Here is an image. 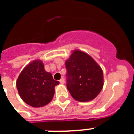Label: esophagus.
<instances>
[{
    "instance_id": "esophagus-1",
    "label": "esophagus",
    "mask_w": 134,
    "mask_h": 134,
    "mask_svg": "<svg viewBox=\"0 0 134 134\" xmlns=\"http://www.w3.org/2000/svg\"><path fill=\"white\" fill-rule=\"evenodd\" d=\"M60 83L61 84L65 83V79H64V78H62V79L60 80Z\"/></svg>"
}]
</instances>
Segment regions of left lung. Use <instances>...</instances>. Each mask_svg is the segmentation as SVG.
<instances>
[{"label": "left lung", "instance_id": "1", "mask_svg": "<svg viewBox=\"0 0 134 134\" xmlns=\"http://www.w3.org/2000/svg\"><path fill=\"white\" fill-rule=\"evenodd\" d=\"M65 67L67 88L74 99L89 102L99 94L104 86L103 71L88 53L74 50L65 62Z\"/></svg>", "mask_w": 134, "mask_h": 134}]
</instances>
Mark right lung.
<instances>
[{
  "instance_id": "add662e5",
  "label": "right lung",
  "mask_w": 134,
  "mask_h": 134,
  "mask_svg": "<svg viewBox=\"0 0 134 134\" xmlns=\"http://www.w3.org/2000/svg\"><path fill=\"white\" fill-rule=\"evenodd\" d=\"M60 83L45 71L44 64L35 60L24 67L16 81L18 92L23 101L30 106H46L52 100L55 86Z\"/></svg>"
}]
</instances>
